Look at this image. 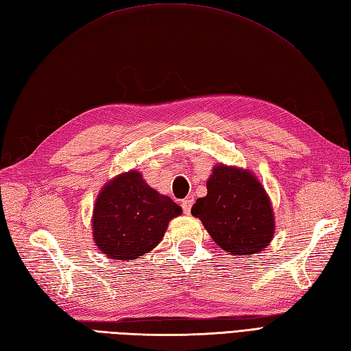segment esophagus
Listing matches in <instances>:
<instances>
[{"mask_svg": "<svg viewBox=\"0 0 351 351\" xmlns=\"http://www.w3.org/2000/svg\"><path fill=\"white\" fill-rule=\"evenodd\" d=\"M193 203H194V199H193V197H186V199H184V200H182L181 205H182V209H184V213H185V214H190Z\"/></svg>", "mask_w": 351, "mask_h": 351, "instance_id": "obj_1", "label": "esophagus"}]
</instances>
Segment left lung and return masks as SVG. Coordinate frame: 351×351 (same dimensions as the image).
Returning <instances> with one entry per match:
<instances>
[{"mask_svg": "<svg viewBox=\"0 0 351 351\" xmlns=\"http://www.w3.org/2000/svg\"><path fill=\"white\" fill-rule=\"evenodd\" d=\"M208 194L195 200L191 214L200 218L219 247L234 256L256 254L274 236L267 194L245 170L217 166L206 182Z\"/></svg>", "mask_w": 351, "mask_h": 351, "instance_id": "obj_1", "label": "left lung"}]
</instances>
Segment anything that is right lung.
I'll return each mask as SVG.
<instances>
[{
    "label": "right lung",
    "mask_w": 351,
    "mask_h": 351,
    "mask_svg": "<svg viewBox=\"0 0 351 351\" xmlns=\"http://www.w3.org/2000/svg\"><path fill=\"white\" fill-rule=\"evenodd\" d=\"M181 210L172 199L151 189L138 172L122 173L97 197L94 242L110 258H138L158 245L169 221Z\"/></svg>",
    "instance_id": "right-lung-1"
}]
</instances>
